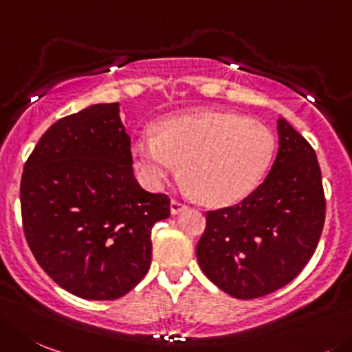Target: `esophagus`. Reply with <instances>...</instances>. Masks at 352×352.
Returning <instances> with one entry per match:
<instances>
[{
	"mask_svg": "<svg viewBox=\"0 0 352 352\" xmlns=\"http://www.w3.org/2000/svg\"><path fill=\"white\" fill-rule=\"evenodd\" d=\"M184 208H186V205H184V203H180L179 199H172V203H170V212H172L173 215L180 213Z\"/></svg>",
	"mask_w": 352,
	"mask_h": 352,
	"instance_id": "esophagus-1",
	"label": "esophagus"
}]
</instances>
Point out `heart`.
I'll use <instances>...</instances> for the list:
<instances>
[{"label": "heart", "mask_w": 352, "mask_h": 352, "mask_svg": "<svg viewBox=\"0 0 352 352\" xmlns=\"http://www.w3.org/2000/svg\"><path fill=\"white\" fill-rule=\"evenodd\" d=\"M156 135H140L133 157L142 182L160 189L180 172L187 189L208 206L250 195L267 172L274 137L258 121L224 111H196L157 121Z\"/></svg>", "instance_id": "b5f03b06"}]
</instances>
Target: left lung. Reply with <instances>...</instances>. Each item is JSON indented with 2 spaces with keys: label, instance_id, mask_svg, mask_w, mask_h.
Wrapping results in <instances>:
<instances>
[{
  "label": "left lung",
  "instance_id": "left-lung-1",
  "mask_svg": "<svg viewBox=\"0 0 352 352\" xmlns=\"http://www.w3.org/2000/svg\"><path fill=\"white\" fill-rule=\"evenodd\" d=\"M280 149L264 182L238 205L206 212L201 271L234 298L280 290L313 257L324 224L321 170L311 144L278 120Z\"/></svg>",
  "mask_w": 352,
  "mask_h": 352
}]
</instances>
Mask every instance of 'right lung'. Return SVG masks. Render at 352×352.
<instances>
[{
	"instance_id": "add662e5",
	"label": "right lung",
	"mask_w": 352,
	"mask_h": 352,
	"mask_svg": "<svg viewBox=\"0 0 352 352\" xmlns=\"http://www.w3.org/2000/svg\"><path fill=\"white\" fill-rule=\"evenodd\" d=\"M120 104H95L52 124L24 165L22 226L43 271L88 300H114L151 265V231L170 198L133 175Z\"/></svg>"
}]
</instances>
